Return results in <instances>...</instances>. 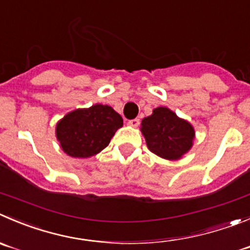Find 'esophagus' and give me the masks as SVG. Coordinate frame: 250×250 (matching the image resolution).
Returning <instances> with one entry per match:
<instances>
[{
  "mask_svg": "<svg viewBox=\"0 0 250 250\" xmlns=\"http://www.w3.org/2000/svg\"><path fill=\"white\" fill-rule=\"evenodd\" d=\"M127 125H129V126H131V127H137L140 125V120H139V119H132V120H129Z\"/></svg>",
  "mask_w": 250,
  "mask_h": 250,
  "instance_id": "obj_1",
  "label": "esophagus"
}]
</instances>
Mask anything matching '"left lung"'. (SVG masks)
<instances>
[{
    "mask_svg": "<svg viewBox=\"0 0 250 250\" xmlns=\"http://www.w3.org/2000/svg\"><path fill=\"white\" fill-rule=\"evenodd\" d=\"M140 130L149 151L168 161L183 158L194 145L191 124L166 106L154 108L151 115L142 119Z\"/></svg>",
    "mask_w": 250,
    "mask_h": 250,
    "instance_id": "obj_1",
    "label": "left lung"
}]
</instances>
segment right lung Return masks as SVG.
<instances>
[{"label":"right lung","instance_id":"add662e5","mask_svg":"<svg viewBox=\"0 0 250 250\" xmlns=\"http://www.w3.org/2000/svg\"><path fill=\"white\" fill-rule=\"evenodd\" d=\"M123 126V118L111 106L94 104L76 109L56 124V139L67 156L89 158L103 151Z\"/></svg>","mask_w":250,"mask_h":250}]
</instances>
